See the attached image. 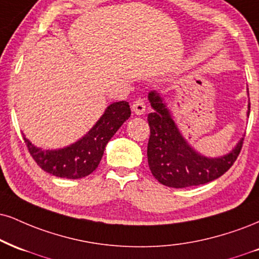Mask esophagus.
Masks as SVG:
<instances>
[{"label": "esophagus", "mask_w": 259, "mask_h": 259, "mask_svg": "<svg viewBox=\"0 0 259 259\" xmlns=\"http://www.w3.org/2000/svg\"><path fill=\"white\" fill-rule=\"evenodd\" d=\"M132 110L135 114H138V116H141V114L145 113L146 111V104L145 101L141 99H138L136 101H134V104L132 105Z\"/></svg>", "instance_id": "esophagus-1"}]
</instances>
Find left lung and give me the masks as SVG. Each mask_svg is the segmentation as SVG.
<instances>
[{
	"label": "left lung",
	"instance_id": "1",
	"mask_svg": "<svg viewBox=\"0 0 259 259\" xmlns=\"http://www.w3.org/2000/svg\"><path fill=\"white\" fill-rule=\"evenodd\" d=\"M148 100L154 110L147 118L151 127L147 147L148 165L152 175L161 185L171 188L205 185L219 179L234 164L241 151L244 138L240 139L227 154L206 157L193 148L185 139L159 92L151 90ZM247 108L248 117L250 102Z\"/></svg>",
	"mask_w": 259,
	"mask_h": 259
}]
</instances>
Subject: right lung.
<instances>
[{
	"label": "right lung",
	"mask_w": 259,
	"mask_h": 259,
	"mask_svg": "<svg viewBox=\"0 0 259 259\" xmlns=\"http://www.w3.org/2000/svg\"><path fill=\"white\" fill-rule=\"evenodd\" d=\"M132 116L129 102H112L85 135L66 147L43 149L25 138L27 149L37 165L61 179L77 180L88 176L100 164L106 145Z\"/></svg>",
	"instance_id": "obj_1"
}]
</instances>
